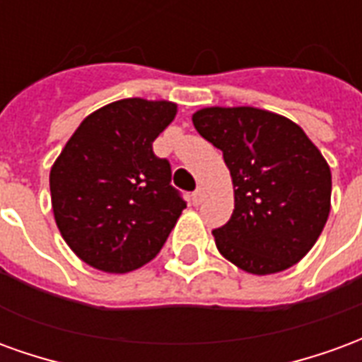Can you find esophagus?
<instances>
[{
	"label": "esophagus",
	"instance_id": "34e87169",
	"mask_svg": "<svg viewBox=\"0 0 362 362\" xmlns=\"http://www.w3.org/2000/svg\"><path fill=\"white\" fill-rule=\"evenodd\" d=\"M204 197H205V192L202 188H197L194 194H192V204L194 205H199L202 202H204Z\"/></svg>",
	"mask_w": 362,
	"mask_h": 362
}]
</instances>
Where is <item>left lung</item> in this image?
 <instances>
[{
	"instance_id": "8db88e82",
	"label": "left lung",
	"mask_w": 362,
	"mask_h": 362,
	"mask_svg": "<svg viewBox=\"0 0 362 362\" xmlns=\"http://www.w3.org/2000/svg\"><path fill=\"white\" fill-rule=\"evenodd\" d=\"M192 122L223 151L233 178V215L213 230L223 258L252 275L298 264L332 207V173L318 147L293 119L254 106H207Z\"/></svg>"
}]
</instances>
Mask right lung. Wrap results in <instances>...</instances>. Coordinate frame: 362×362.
<instances>
[{
	"instance_id": "obj_1",
	"label": "right lung",
	"mask_w": 362,
	"mask_h": 362,
	"mask_svg": "<svg viewBox=\"0 0 362 362\" xmlns=\"http://www.w3.org/2000/svg\"><path fill=\"white\" fill-rule=\"evenodd\" d=\"M176 112V103L139 96L106 104L83 119L54 160V219L87 266L134 272L166 243L186 204L153 141Z\"/></svg>"
}]
</instances>
